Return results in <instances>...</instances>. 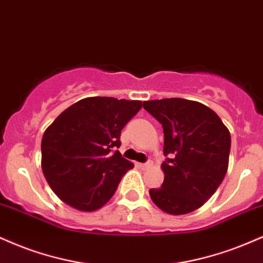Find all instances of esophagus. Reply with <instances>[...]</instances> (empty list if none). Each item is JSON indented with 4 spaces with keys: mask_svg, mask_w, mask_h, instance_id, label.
Segmentation results:
<instances>
[{
    "mask_svg": "<svg viewBox=\"0 0 263 263\" xmlns=\"http://www.w3.org/2000/svg\"><path fill=\"white\" fill-rule=\"evenodd\" d=\"M152 165V162H148V163H141L140 164V167L142 169H147V167H149Z\"/></svg>",
    "mask_w": 263,
    "mask_h": 263,
    "instance_id": "1",
    "label": "esophagus"
}]
</instances>
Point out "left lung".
<instances>
[{
    "label": "left lung",
    "mask_w": 263,
    "mask_h": 263,
    "mask_svg": "<svg viewBox=\"0 0 263 263\" xmlns=\"http://www.w3.org/2000/svg\"><path fill=\"white\" fill-rule=\"evenodd\" d=\"M143 107L163 125L162 187L151 189L153 203L173 216L202 207L217 191L229 165L230 132L213 110L198 101L170 98Z\"/></svg>",
    "instance_id": "left-lung-1"
}]
</instances>
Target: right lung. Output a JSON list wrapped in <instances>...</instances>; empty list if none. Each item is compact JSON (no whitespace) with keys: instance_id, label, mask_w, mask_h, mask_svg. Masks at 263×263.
Listing matches in <instances>:
<instances>
[{"instance_id":"add662e5","label":"right lung","mask_w":263,"mask_h":263,"mask_svg":"<svg viewBox=\"0 0 263 263\" xmlns=\"http://www.w3.org/2000/svg\"><path fill=\"white\" fill-rule=\"evenodd\" d=\"M141 100L84 98L55 119L41 140V169L55 195L82 212L99 210L112 197L134 163L121 157V129Z\"/></svg>"}]
</instances>
